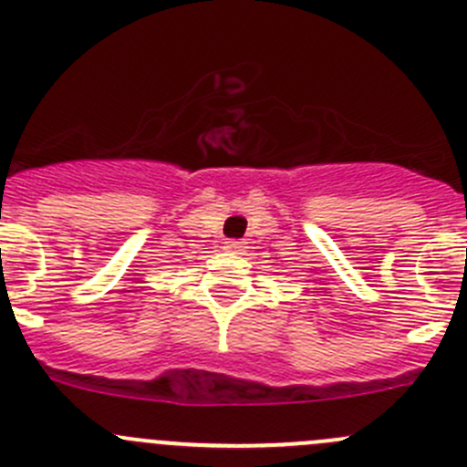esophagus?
Segmentation results:
<instances>
[{"mask_svg": "<svg viewBox=\"0 0 467 467\" xmlns=\"http://www.w3.org/2000/svg\"><path fill=\"white\" fill-rule=\"evenodd\" d=\"M225 251L230 253L246 251V242H242V239H230V242H225Z\"/></svg>", "mask_w": 467, "mask_h": 467, "instance_id": "1", "label": "esophagus"}]
</instances>
